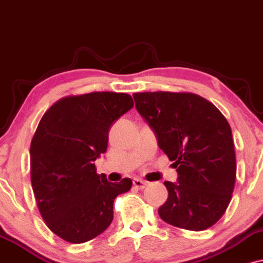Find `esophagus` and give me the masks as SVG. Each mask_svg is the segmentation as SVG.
I'll return each mask as SVG.
<instances>
[{"label":"esophagus","instance_id":"esophagus-1","mask_svg":"<svg viewBox=\"0 0 263 263\" xmlns=\"http://www.w3.org/2000/svg\"><path fill=\"white\" fill-rule=\"evenodd\" d=\"M133 184H134V187L138 188V190H144V188L147 186L146 182L140 180V178H134V180H133Z\"/></svg>","mask_w":263,"mask_h":263}]
</instances>
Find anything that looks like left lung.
<instances>
[{
  "mask_svg": "<svg viewBox=\"0 0 263 263\" xmlns=\"http://www.w3.org/2000/svg\"><path fill=\"white\" fill-rule=\"evenodd\" d=\"M135 107L155 133L157 145L177 168V182L165 181L163 221L202 231L223 217L233 196L236 157L231 128L214 104L187 92H141Z\"/></svg>",
  "mask_w": 263,
  "mask_h": 263,
  "instance_id": "obj_1",
  "label": "left lung"
}]
</instances>
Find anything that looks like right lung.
Listing matches in <instances>:
<instances>
[{"mask_svg": "<svg viewBox=\"0 0 263 263\" xmlns=\"http://www.w3.org/2000/svg\"><path fill=\"white\" fill-rule=\"evenodd\" d=\"M134 106L117 92L67 96L40 119L30 144V180L46 227L71 243L103 233L113 220L117 196L132 188L130 178L112 183L96 172L107 151L110 125Z\"/></svg>", "mask_w": 263, "mask_h": 263, "instance_id": "1", "label": "right lung"}]
</instances>
